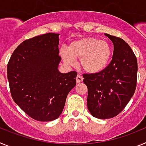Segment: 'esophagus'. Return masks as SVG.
<instances>
[{
  "mask_svg": "<svg viewBox=\"0 0 146 146\" xmlns=\"http://www.w3.org/2000/svg\"><path fill=\"white\" fill-rule=\"evenodd\" d=\"M83 80V77L80 75V74H77V77H76V81H77V83H80Z\"/></svg>",
  "mask_w": 146,
  "mask_h": 146,
  "instance_id": "1",
  "label": "esophagus"
}]
</instances>
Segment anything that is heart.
Listing matches in <instances>:
<instances>
[{
	"label": "heart",
	"instance_id": "heart-1",
	"mask_svg": "<svg viewBox=\"0 0 146 146\" xmlns=\"http://www.w3.org/2000/svg\"><path fill=\"white\" fill-rule=\"evenodd\" d=\"M60 53L67 65L73 66L74 58L80 59V66L83 70L96 74L108 66L112 56V48L105 41L88 37L72 42L68 50L62 48Z\"/></svg>",
	"mask_w": 146,
	"mask_h": 146
}]
</instances>
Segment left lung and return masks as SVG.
<instances>
[{"label": "left lung", "mask_w": 146, "mask_h": 146, "mask_svg": "<svg viewBox=\"0 0 146 146\" xmlns=\"http://www.w3.org/2000/svg\"><path fill=\"white\" fill-rule=\"evenodd\" d=\"M105 36L114 45L111 61L99 73L82 75L88 88V109L100 119L113 118L124 109L135 94L137 77V61L129 45L119 37Z\"/></svg>", "instance_id": "8db88e82"}]
</instances>
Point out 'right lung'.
I'll use <instances>...</instances> for the list:
<instances>
[{
	"instance_id": "add662e5",
	"label": "right lung",
	"mask_w": 146,
	"mask_h": 146,
	"mask_svg": "<svg viewBox=\"0 0 146 146\" xmlns=\"http://www.w3.org/2000/svg\"><path fill=\"white\" fill-rule=\"evenodd\" d=\"M59 34L48 33L22 42L7 65L13 100L28 115L38 121L60 116L69 91L76 86L77 73L58 69Z\"/></svg>"
}]
</instances>
